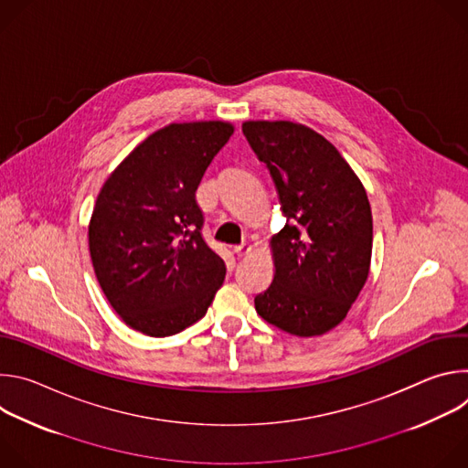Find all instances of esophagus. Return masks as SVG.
Segmentation results:
<instances>
[{"label": "esophagus", "instance_id": "esophagus-1", "mask_svg": "<svg viewBox=\"0 0 468 468\" xmlns=\"http://www.w3.org/2000/svg\"><path fill=\"white\" fill-rule=\"evenodd\" d=\"M250 244H246V242H242V244H237L235 248H233V251L239 255V257H242V255H246V253H250Z\"/></svg>", "mask_w": 468, "mask_h": 468}]
</instances>
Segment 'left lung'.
Segmentation results:
<instances>
[{"label":"left lung","mask_w":468,"mask_h":468,"mask_svg":"<svg viewBox=\"0 0 468 468\" xmlns=\"http://www.w3.org/2000/svg\"><path fill=\"white\" fill-rule=\"evenodd\" d=\"M251 150L271 170L285 228L272 237L276 274L257 313L298 337L341 324L370 269L367 192L337 148L292 122H244Z\"/></svg>","instance_id":"8db88e82"}]
</instances>
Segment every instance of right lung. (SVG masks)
<instances>
[{
  "mask_svg": "<svg viewBox=\"0 0 468 468\" xmlns=\"http://www.w3.org/2000/svg\"><path fill=\"white\" fill-rule=\"evenodd\" d=\"M233 135L228 122L170 123L133 150L101 186L89 226L94 272L120 318L168 337L206 316L226 278L202 235L196 190Z\"/></svg>",
  "mask_w": 468,
  "mask_h": 468,
  "instance_id": "1",
  "label": "right lung"
}]
</instances>
